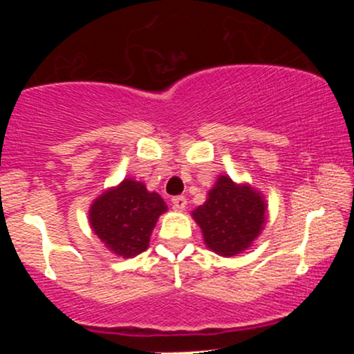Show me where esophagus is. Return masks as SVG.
Listing matches in <instances>:
<instances>
[{
  "label": "esophagus",
  "mask_w": 354,
  "mask_h": 354,
  "mask_svg": "<svg viewBox=\"0 0 354 354\" xmlns=\"http://www.w3.org/2000/svg\"><path fill=\"white\" fill-rule=\"evenodd\" d=\"M173 208L176 209H185L186 208V198L185 196H174L171 200Z\"/></svg>",
  "instance_id": "34e87169"
}]
</instances>
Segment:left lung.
Segmentation results:
<instances>
[{"instance_id": "1", "label": "left lung", "mask_w": 354, "mask_h": 354, "mask_svg": "<svg viewBox=\"0 0 354 354\" xmlns=\"http://www.w3.org/2000/svg\"><path fill=\"white\" fill-rule=\"evenodd\" d=\"M206 246L221 256H236L251 246L266 223V203L250 185L219 176L208 198L193 211Z\"/></svg>"}]
</instances>
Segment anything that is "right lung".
I'll return each instance as SVG.
<instances>
[{
  "mask_svg": "<svg viewBox=\"0 0 354 354\" xmlns=\"http://www.w3.org/2000/svg\"><path fill=\"white\" fill-rule=\"evenodd\" d=\"M168 209L163 198L143 183L126 178L104 191L89 208V225L109 251L123 258L143 253L158 218Z\"/></svg>",
  "mask_w": 354,
  "mask_h": 354,
  "instance_id": "obj_1",
  "label": "right lung"
}]
</instances>
